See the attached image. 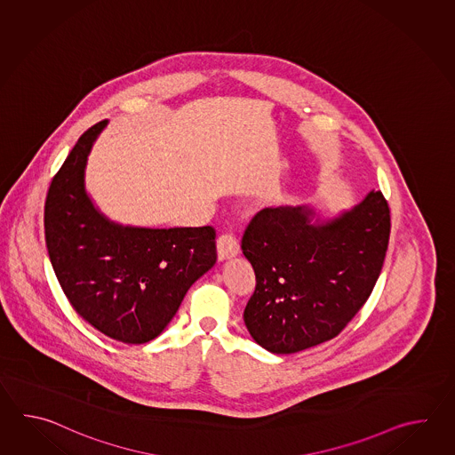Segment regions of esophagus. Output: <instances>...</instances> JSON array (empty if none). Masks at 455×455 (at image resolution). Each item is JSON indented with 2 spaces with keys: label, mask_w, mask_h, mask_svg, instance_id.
Masks as SVG:
<instances>
[{
  "label": "esophagus",
  "mask_w": 455,
  "mask_h": 455,
  "mask_svg": "<svg viewBox=\"0 0 455 455\" xmlns=\"http://www.w3.org/2000/svg\"><path fill=\"white\" fill-rule=\"evenodd\" d=\"M216 249H218V259L226 260V259H231L239 253V242L231 232H224L223 235L218 237Z\"/></svg>",
  "instance_id": "34e87169"
}]
</instances>
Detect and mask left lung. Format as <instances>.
I'll return each instance as SVG.
<instances>
[{"label":"left lung","instance_id":"obj_1","mask_svg":"<svg viewBox=\"0 0 455 455\" xmlns=\"http://www.w3.org/2000/svg\"><path fill=\"white\" fill-rule=\"evenodd\" d=\"M312 210L263 208L247 224L242 251L255 271L243 322L261 348L290 355L335 339L376 286L390 235L382 192L325 224Z\"/></svg>","mask_w":455,"mask_h":455}]
</instances>
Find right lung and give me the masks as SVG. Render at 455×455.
Segmentation results:
<instances>
[{"instance_id":"add662e5","label":"right lung","mask_w":455,"mask_h":455,"mask_svg":"<svg viewBox=\"0 0 455 455\" xmlns=\"http://www.w3.org/2000/svg\"><path fill=\"white\" fill-rule=\"evenodd\" d=\"M107 120L79 136L45 200V242L73 309L110 339H156L216 261L213 226L146 229L110 223L84 190L87 156Z\"/></svg>"}]
</instances>
